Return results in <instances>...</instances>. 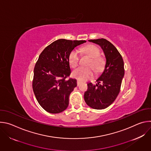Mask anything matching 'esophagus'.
<instances>
[{"mask_svg": "<svg viewBox=\"0 0 151 151\" xmlns=\"http://www.w3.org/2000/svg\"><path fill=\"white\" fill-rule=\"evenodd\" d=\"M80 84H81V82H80L79 81H78H78H77V85H78V86H79Z\"/></svg>", "mask_w": 151, "mask_h": 151, "instance_id": "34e87169", "label": "esophagus"}]
</instances>
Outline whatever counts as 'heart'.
I'll use <instances>...</instances> for the list:
<instances>
[{"instance_id": "b5f03b06", "label": "heart", "mask_w": 151, "mask_h": 151, "mask_svg": "<svg viewBox=\"0 0 151 151\" xmlns=\"http://www.w3.org/2000/svg\"><path fill=\"white\" fill-rule=\"evenodd\" d=\"M82 51L83 53L91 58V60L88 63V66L92 67L97 73L102 71L104 66L105 61L103 57L100 56V51L99 48L94 45H88L83 47ZM79 58L80 55L78 50H73L70 53L69 62L72 68H75L78 66L79 63ZM92 68L80 67L73 71L72 76L81 82L87 81L94 75V70Z\"/></svg>"}]
</instances>
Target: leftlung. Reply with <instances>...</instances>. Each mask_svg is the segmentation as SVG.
I'll return each instance as SVG.
<instances>
[{"label": "left lung", "instance_id": "1", "mask_svg": "<svg viewBox=\"0 0 151 151\" xmlns=\"http://www.w3.org/2000/svg\"><path fill=\"white\" fill-rule=\"evenodd\" d=\"M99 45L106 58L104 70L97 79L96 84L88 83V89L84 93L85 103L94 109H104L116 99L124 76L122 57L115 47L105 39L89 40Z\"/></svg>", "mask_w": 151, "mask_h": 151}]
</instances>
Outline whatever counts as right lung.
<instances>
[{
  "label": "right lung",
  "instance_id": "add662e5",
  "mask_svg": "<svg viewBox=\"0 0 151 151\" xmlns=\"http://www.w3.org/2000/svg\"><path fill=\"white\" fill-rule=\"evenodd\" d=\"M85 40L58 39L40 54L34 69L33 90L43 109L58 114L67 109L69 96L77 86L75 79H67L71 73L70 53Z\"/></svg>",
  "mask_w": 151,
  "mask_h": 151
}]
</instances>
